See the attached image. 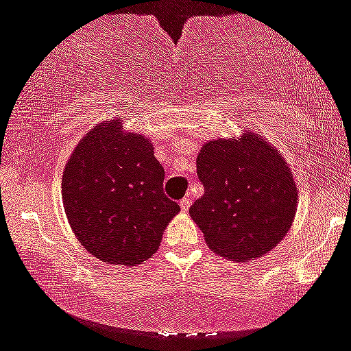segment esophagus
<instances>
[{
  "mask_svg": "<svg viewBox=\"0 0 351 351\" xmlns=\"http://www.w3.org/2000/svg\"><path fill=\"white\" fill-rule=\"evenodd\" d=\"M190 203H191V199L186 196V198H183L182 202H180V206H182L183 211H188V208H190Z\"/></svg>",
  "mask_w": 351,
  "mask_h": 351,
  "instance_id": "obj_1",
  "label": "esophagus"
}]
</instances>
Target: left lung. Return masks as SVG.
I'll list each match as a JSON object with an SVG mask.
<instances>
[{"instance_id": "obj_1", "label": "left lung", "mask_w": 351, "mask_h": 351, "mask_svg": "<svg viewBox=\"0 0 351 351\" xmlns=\"http://www.w3.org/2000/svg\"><path fill=\"white\" fill-rule=\"evenodd\" d=\"M205 193L190 215L208 246L230 260L271 252L290 230L296 184L278 149L255 133L208 141L196 158Z\"/></svg>"}]
</instances>
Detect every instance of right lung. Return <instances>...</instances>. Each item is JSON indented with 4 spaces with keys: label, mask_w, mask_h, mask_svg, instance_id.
<instances>
[{
    "label": "right lung",
    "mask_w": 351,
    "mask_h": 351,
    "mask_svg": "<svg viewBox=\"0 0 351 351\" xmlns=\"http://www.w3.org/2000/svg\"><path fill=\"white\" fill-rule=\"evenodd\" d=\"M165 169L153 145L125 133L119 119L80 141L63 171V205L73 233L98 260L138 265L160 246L180 211L163 191Z\"/></svg>",
    "instance_id": "obj_1"
}]
</instances>
